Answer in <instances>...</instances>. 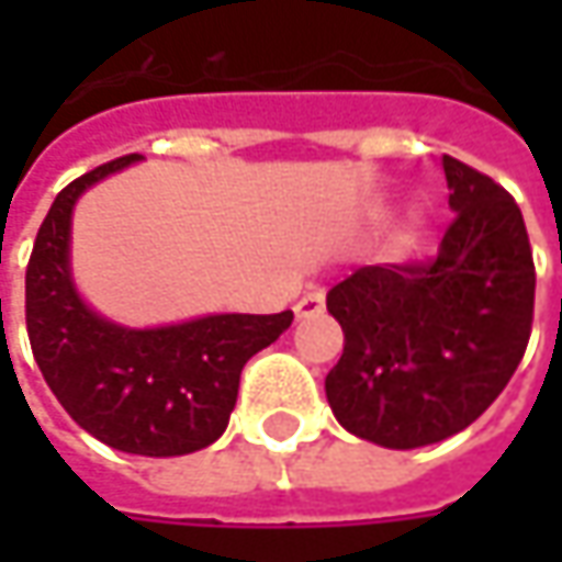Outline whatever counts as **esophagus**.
Instances as JSON below:
<instances>
[{
    "label": "esophagus",
    "instance_id": "obj_1",
    "mask_svg": "<svg viewBox=\"0 0 562 562\" xmlns=\"http://www.w3.org/2000/svg\"><path fill=\"white\" fill-rule=\"evenodd\" d=\"M293 313H296V318H313V315L325 313V296H322V291L303 293V296L296 300Z\"/></svg>",
    "mask_w": 562,
    "mask_h": 562
}]
</instances>
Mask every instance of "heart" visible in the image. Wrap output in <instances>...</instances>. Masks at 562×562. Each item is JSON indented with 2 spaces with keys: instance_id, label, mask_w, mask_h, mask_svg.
I'll use <instances>...</instances> for the list:
<instances>
[{
  "instance_id": "obj_1",
  "label": "heart",
  "mask_w": 562,
  "mask_h": 562,
  "mask_svg": "<svg viewBox=\"0 0 562 562\" xmlns=\"http://www.w3.org/2000/svg\"><path fill=\"white\" fill-rule=\"evenodd\" d=\"M419 237H422V215H419V212H409V215L403 218V225L394 231L391 249H394L397 256H406L409 249L419 244Z\"/></svg>"
}]
</instances>
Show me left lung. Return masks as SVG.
Returning <instances> with one entry per match:
<instances>
[{"label":"left lung","instance_id":"left-lung-1","mask_svg":"<svg viewBox=\"0 0 562 562\" xmlns=\"http://www.w3.org/2000/svg\"><path fill=\"white\" fill-rule=\"evenodd\" d=\"M457 218L428 262L366 266L328 291L344 353L325 378L335 419L391 450L469 428L526 353L535 262L516 200L443 156Z\"/></svg>","mask_w":562,"mask_h":562}]
</instances>
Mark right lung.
Returning a JSON list of instances; mask_svg holds the SVG:
<instances>
[{"label":"right lung","instance_id":"right-lung-1","mask_svg":"<svg viewBox=\"0 0 562 562\" xmlns=\"http://www.w3.org/2000/svg\"><path fill=\"white\" fill-rule=\"evenodd\" d=\"M143 156L99 165L55 196L27 262V337L65 413L121 453L184 457L225 435L240 372L291 328L293 313L203 315L124 328L93 313L71 278V212L83 190Z\"/></svg>","mask_w":562,"mask_h":562}]
</instances>
